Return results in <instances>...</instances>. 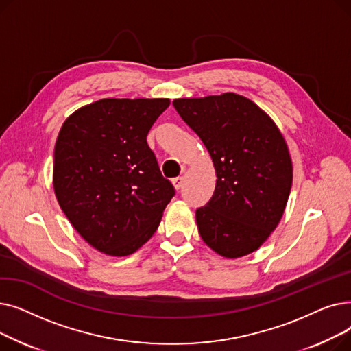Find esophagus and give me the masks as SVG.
Returning a JSON list of instances; mask_svg holds the SVG:
<instances>
[{"label":"esophagus","instance_id":"esophagus-1","mask_svg":"<svg viewBox=\"0 0 351 351\" xmlns=\"http://www.w3.org/2000/svg\"><path fill=\"white\" fill-rule=\"evenodd\" d=\"M172 185L176 191H179L182 186H183V178H175L172 179Z\"/></svg>","mask_w":351,"mask_h":351}]
</instances>
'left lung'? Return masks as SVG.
Masks as SVG:
<instances>
[{
	"mask_svg": "<svg viewBox=\"0 0 351 351\" xmlns=\"http://www.w3.org/2000/svg\"><path fill=\"white\" fill-rule=\"evenodd\" d=\"M173 106L206 146L217 176L212 199L196 210L202 241L228 259L257 250L279 225L291 189V158L278 125L233 92Z\"/></svg>",
	"mask_w": 351,
	"mask_h": 351,
	"instance_id": "left-lung-1",
	"label": "left lung"
}]
</instances>
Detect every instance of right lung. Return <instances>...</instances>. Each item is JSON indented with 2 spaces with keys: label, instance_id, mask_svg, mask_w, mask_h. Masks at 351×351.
<instances>
[{
  "label": "right lung",
  "instance_id": "add662e5",
  "mask_svg": "<svg viewBox=\"0 0 351 351\" xmlns=\"http://www.w3.org/2000/svg\"><path fill=\"white\" fill-rule=\"evenodd\" d=\"M168 98H105L62 123L53 149V192L85 241L108 256H128L156 232L175 195L146 136Z\"/></svg>",
  "mask_w": 351,
  "mask_h": 351
}]
</instances>
